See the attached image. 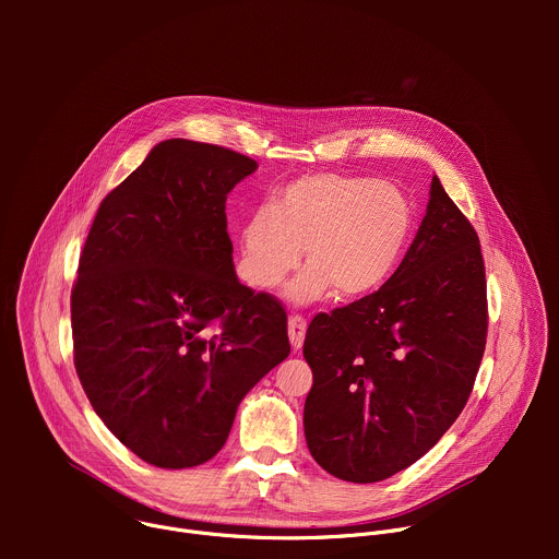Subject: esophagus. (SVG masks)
I'll list each match as a JSON object with an SVG mask.
<instances>
[{
	"label": "esophagus",
	"instance_id": "esophagus-1",
	"mask_svg": "<svg viewBox=\"0 0 559 559\" xmlns=\"http://www.w3.org/2000/svg\"><path fill=\"white\" fill-rule=\"evenodd\" d=\"M287 332H289V343L298 352L305 343V332H307V321L302 316H292L287 321Z\"/></svg>",
	"mask_w": 559,
	"mask_h": 559
}]
</instances>
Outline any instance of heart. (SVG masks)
I'll use <instances>...</instances> for the list:
<instances>
[{"label":"heart","instance_id":"heart-1","mask_svg":"<svg viewBox=\"0 0 559 559\" xmlns=\"http://www.w3.org/2000/svg\"><path fill=\"white\" fill-rule=\"evenodd\" d=\"M412 225V203L393 183L334 173L302 177L243 221L241 272L270 292L298 267L305 248L309 267L287 287L292 302L309 305L332 289L365 296L401 263Z\"/></svg>","mask_w":559,"mask_h":559}]
</instances>
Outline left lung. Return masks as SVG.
<instances>
[{
  "mask_svg": "<svg viewBox=\"0 0 559 559\" xmlns=\"http://www.w3.org/2000/svg\"><path fill=\"white\" fill-rule=\"evenodd\" d=\"M487 325L480 238L433 177L427 214L389 281L307 328L311 457L356 485L420 460L468 401Z\"/></svg>",
  "mask_w": 559,
  "mask_h": 559,
  "instance_id": "left-lung-1",
  "label": "left lung"
}]
</instances>
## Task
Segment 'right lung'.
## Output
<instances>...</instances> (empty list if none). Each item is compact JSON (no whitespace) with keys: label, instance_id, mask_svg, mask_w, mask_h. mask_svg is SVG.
I'll return each mask as SVG.
<instances>
[{"label":"right lung","instance_id":"1","mask_svg":"<svg viewBox=\"0 0 559 559\" xmlns=\"http://www.w3.org/2000/svg\"><path fill=\"white\" fill-rule=\"evenodd\" d=\"M257 162L168 139L99 205L70 296L74 369L104 425L162 468L207 462L289 356L287 313L234 272L225 201Z\"/></svg>","mask_w":559,"mask_h":559}]
</instances>
